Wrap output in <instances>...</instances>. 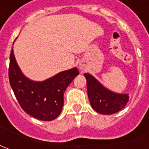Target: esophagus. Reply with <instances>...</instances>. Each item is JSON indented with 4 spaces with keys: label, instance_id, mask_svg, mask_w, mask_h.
Masks as SVG:
<instances>
[{
    "label": "esophagus",
    "instance_id": "obj_1",
    "mask_svg": "<svg viewBox=\"0 0 149 149\" xmlns=\"http://www.w3.org/2000/svg\"><path fill=\"white\" fill-rule=\"evenodd\" d=\"M79 69H80L81 70L84 71V70H85V66H84V65L82 64V63H80V64H79Z\"/></svg>",
    "mask_w": 149,
    "mask_h": 149
}]
</instances>
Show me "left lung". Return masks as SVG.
<instances>
[{
    "instance_id": "8db88e82",
    "label": "left lung",
    "mask_w": 149,
    "mask_h": 149,
    "mask_svg": "<svg viewBox=\"0 0 149 149\" xmlns=\"http://www.w3.org/2000/svg\"><path fill=\"white\" fill-rule=\"evenodd\" d=\"M89 102L95 111L102 114H112L123 109L129 102L128 94H118L106 89L91 74L85 73Z\"/></svg>"
}]
</instances>
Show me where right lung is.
I'll return each mask as SVG.
<instances>
[{
    "label": "right lung",
    "instance_id": "right-lung-1",
    "mask_svg": "<svg viewBox=\"0 0 149 149\" xmlns=\"http://www.w3.org/2000/svg\"><path fill=\"white\" fill-rule=\"evenodd\" d=\"M78 74L79 70L74 67L42 82L31 80L21 72L11 49L9 66L10 86L23 110L37 119L51 121L60 115L65 91Z\"/></svg>",
    "mask_w": 149,
    "mask_h": 149
}]
</instances>
